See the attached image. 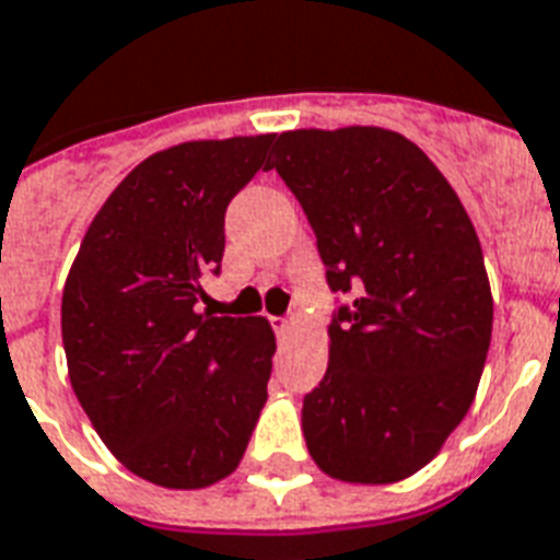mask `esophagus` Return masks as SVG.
Masks as SVG:
<instances>
[{
  "mask_svg": "<svg viewBox=\"0 0 560 560\" xmlns=\"http://www.w3.org/2000/svg\"><path fill=\"white\" fill-rule=\"evenodd\" d=\"M271 326H275L277 338L283 341V338H289L292 335V329L298 326V317L294 315H285V317H271Z\"/></svg>",
  "mask_w": 560,
  "mask_h": 560,
  "instance_id": "esophagus-1",
  "label": "esophagus"
}]
</instances>
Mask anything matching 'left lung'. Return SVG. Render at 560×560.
<instances>
[{"instance_id": "left-lung-1", "label": "left lung", "mask_w": 560, "mask_h": 560, "mask_svg": "<svg viewBox=\"0 0 560 560\" xmlns=\"http://www.w3.org/2000/svg\"><path fill=\"white\" fill-rule=\"evenodd\" d=\"M271 153L326 283L352 298L303 399L306 448L335 480L399 482L440 454L480 384L494 301L477 231L448 178L393 129H294Z\"/></svg>"}]
</instances>
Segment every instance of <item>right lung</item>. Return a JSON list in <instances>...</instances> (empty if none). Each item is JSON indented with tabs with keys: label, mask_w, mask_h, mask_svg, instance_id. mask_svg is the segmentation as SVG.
<instances>
[{
	"label": "right lung",
	"mask_w": 560,
	"mask_h": 560,
	"mask_svg": "<svg viewBox=\"0 0 560 560\" xmlns=\"http://www.w3.org/2000/svg\"><path fill=\"white\" fill-rule=\"evenodd\" d=\"M275 136L150 155L92 219L62 285V347L80 407L120 465L208 489L243 459L268 399L266 317L199 312L225 252V208L268 170Z\"/></svg>",
	"instance_id": "1"
}]
</instances>
